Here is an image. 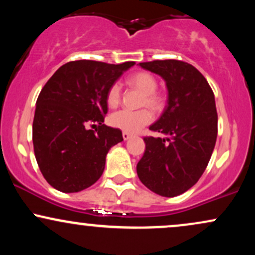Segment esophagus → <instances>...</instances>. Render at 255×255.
<instances>
[{
    "instance_id": "1",
    "label": "esophagus",
    "mask_w": 255,
    "mask_h": 255,
    "mask_svg": "<svg viewBox=\"0 0 255 255\" xmlns=\"http://www.w3.org/2000/svg\"><path fill=\"white\" fill-rule=\"evenodd\" d=\"M122 136H124V140H128L131 137V134L127 133V131H124V133H122Z\"/></svg>"
}]
</instances>
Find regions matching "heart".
<instances>
[{"mask_svg": "<svg viewBox=\"0 0 255 255\" xmlns=\"http://www.w3.org/2000/svg\"><path fill=\"white\" fill-rule=\"evenodd\" d=\"M127 83L129 86L139 90L144 93L141 101V107H148L153 111H160L163 109L164 101L162 96L156 92L157 80L153 75L147 72H136L128 77ZM107 103L110 108H116L121 103V87L118 83L113 84L107 93ZM151 110L141 109L137 111L121 110L110 116V125L127 133H135L146 125L151 124L153 120Z\"/></svg>", "mask_w": 255, "mask_h": 255, "instance_id": "b5f03b06", "label": "heart"}]
</instances>
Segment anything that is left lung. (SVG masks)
<instances>
[{"mask_svg":"<svg viewBox=\"0 0 255 255\" xmlns=\"http://www.w3.org/2000/svg\"><path fill=\"white\" fill-rule=\"evenodd\" d=\"M139 66L164 79L168 104L150 126L165 137H144L137 176L156 194L176 197L198 182L212 156L218 131L215 95L204 75L183 61L157 60Z\"/></svg>","mask_w":255,"mask_h":255,"instance_id":"1","label":"left lung"}]
</instances>
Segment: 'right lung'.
I'll use <instances>...</instances> for the list:
<instances>
[{"instance_id":"obj_1","label":"right lung","mask_w":255,"mask_h":255,"mask_svg":"<svg viewBox=\"0 0 255 255\" xmlns=\"http://www.w3.org/2000/svg\"><path fill=\"white\" fill-rule=\"evenodd\" d=\"M134 64L72 61L44 85L32 139L38 166L55 189L80 192L102 176L108 152L124 140L121 130L103 125L108 90Z\"/></svg>"}]
</instances>
